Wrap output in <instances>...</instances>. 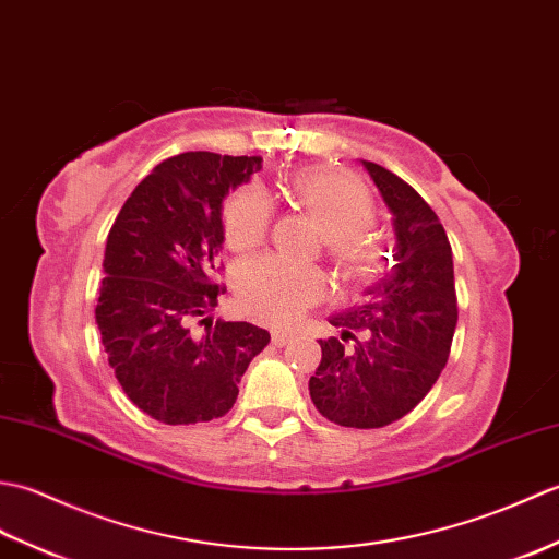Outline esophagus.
<instances>
[{"instance_id": "obj_1", "label": "esophagus", "mask_w": 559, "mask_h": 559, "mask_svg": "<svg viewBox=\"0 0 559 559\" xmlns=\"http://www.w3.org/2000/svg\"><path fill=\"white\" fill-rule=\"evenodd\" d=\"M271 341H273V346H288V343L293 341V334H288V331H273L271 334Z\"/></svg>"}]
</instances>
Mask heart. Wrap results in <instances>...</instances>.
<instances>
[{"mask_svg":"<svg viewBox=\"0 0 559 559\" xmlns=\"http://www.w3.org/2000/svg\"><path fill=\"white\" fill-rule=\"evenodd\" d=\"M283 189L326 237L329 257L350 281H372L384 269V252L367 230L374 221V201L367 187L348 173L302 168ZM225 242L235 252L264 242L271 225V204L264 192L245 187L225 204ZM235 295L242 312L273 326H288L322 302L326 278L317 269H302L276 257H259L235 273Z\"/></svg>","mask_w":559,"mask_h":559,"instance_id":"b5f03b06","label":"heart"}]
</instances>
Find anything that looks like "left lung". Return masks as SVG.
Segmentation results:
<instances>
[{"instance_id": "obj_1", "label": "left lung", "mask_w": 559, "mask_h": 559, "mask_svg": "<svg viewBox=\"0 0 559 559\" xmlns=\"http://www.w3.org/2000/svg\"><path fill=\"white\" fill-rule=\"evenodd\" d=\"M394 221V261L365 300L334 317L319 341L310 396L326 420L372 430L411 413L442 374L459 307L449 237L430 204L382 165L362 160Z\"/></svg>"}]
</instances>
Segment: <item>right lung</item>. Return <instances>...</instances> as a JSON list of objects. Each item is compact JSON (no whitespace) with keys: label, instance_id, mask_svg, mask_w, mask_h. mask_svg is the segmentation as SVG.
<instances>
[{"label":"right lung","instance_id":"obj_1","mask_svg":"<svg viewBox=\"0 0 559 559\" xmlns=\"http://www.w3.org/2000/svg\"><path fill=\"white\" fill-rule=\"evenodd\" d=\"M257 170L259 156L180 153L136 185L108 233L96 322L117 382L153 420L223 418L269 346L266 329L209 317L225 293L223 199Z\"/></svg>","mask_w":559,"mask_h":559}]
</instances>
